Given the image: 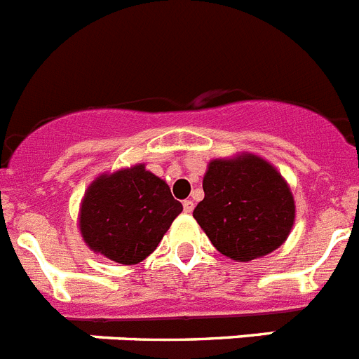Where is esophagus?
Here are the masks:
<instances>
[{"mask_svg":"<svg viewBox=\"0 0 359 359\" xmlns=\"http://www.w3.org/2000/svg\"><path fill=\"white\" fill-rule=\"evenodd\" d=\"M182 208H184V213H191L195 205H193L191 201H184L182 202Z\"/></svg>","mask_w":359,"mask_h":359,"instance_id":"34e87169","label":"esophagus"}]
</instances>
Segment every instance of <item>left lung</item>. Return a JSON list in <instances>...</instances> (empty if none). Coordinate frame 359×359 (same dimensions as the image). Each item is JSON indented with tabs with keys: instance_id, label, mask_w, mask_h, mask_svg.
<instances>
[{
	"instance_id": "1",
	"label": "left lung",
	"mask_w": 359,
	"mask_h": 359,
	"mask_svg": "<svg viewBox=\"0 0 359 359\" xmlns=\"http://www.w3.org/2000/svg\"><path fill=\"white\" fill-rule=\"evenodd\" d=\"M204 201L193 211L211 244L236 262H249L287 240L294 198L276 168L253 154L208 164Z\"/></svg>"
}]
</instances>
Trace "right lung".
<instances>
[{
  "label": "right lung",
  "instance_id": "right-lung-1",
  "mask_svg": "<svg viewBox=\"0 0 359 359\" xmlns=\"http://www.w3.org/2000/svg\"><path fill=\"white\" fill-rule=\"evenodd\" d=\"M182 211L170 186L144 164L104 173L88 186L79 229L93 253L133 266L154 253Z\"/></svg>",
  "mask_w": 359,
  "mask_h": 359
}]
</instances>
